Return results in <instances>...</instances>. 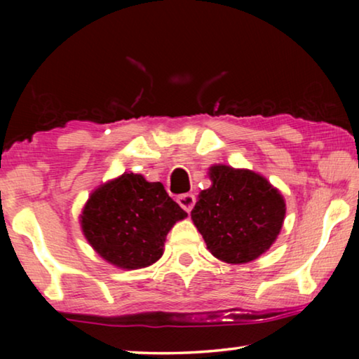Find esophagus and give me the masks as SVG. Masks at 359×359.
<instances>
[{"instance_id": "obj_1", "label": "esophagus", "mask_w": 359, "mask_h": 359, "mask_svg": "<svg viewBox=\"0 0 359 359\" xmlns=\"http://www.w3.org/2000/svg\"><path fill=\"white\" fill-rule=\"evenodd\" d=\"M177 203L180 204V208L190 212L193 209L194 203H196V198H194V194L191 193H185V194H180V196L177 198Z\"/></svg>"}]
</instances>
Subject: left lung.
Returning <instances> with one entry per match:
<instances>
[{"mask_svg":"<svg viewBox=\"0 0 359 359\" xmlns=\"http://www.w3.org/2000/svg\"><path fill=\"white\" fill-rule=\"evenodd\" d=\"M210 180L212 187L199 193L191 210L209 252L231 264L257 259L280 233L283 196L247 169L212 166Z\"/></svg>","mask_w":359,"mask_h":359,"instance_id":"8db88e82","label":"left lung"}]
</instances>
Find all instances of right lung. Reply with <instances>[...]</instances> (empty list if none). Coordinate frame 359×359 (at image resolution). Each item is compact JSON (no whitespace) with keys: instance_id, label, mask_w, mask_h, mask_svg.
I'll use <instances>...</instances> for the list:
<instances>
[{"instance_id":"1","label":"right lung","mask_w":359,"mask_h":359,"mask_svg":"<svg viewBox=\"0 0 359 359\" xmlns=\"http://www.w3.org/2000/svg\"><path fill=\"white\" fill-rule=\"evenodd\" d=\"M185 217L163 184L130 172L100 187L81 218L85 238L102 258L139 269L161 258L169 229Z\"/></svg>"}]
</instances>
